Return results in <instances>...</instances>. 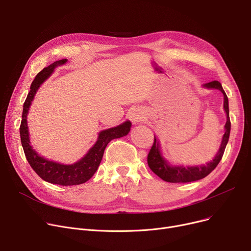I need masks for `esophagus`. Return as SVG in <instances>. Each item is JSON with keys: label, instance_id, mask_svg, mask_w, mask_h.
<instances>
[{"label": "esophagus", "instance_id": "esophagus-1", "mask_svg": "<svg viewBox=\"0 0 251 251\" xmlns=\"http://www.w3.org/2000/svg\"><path fill=\"white\" fill-rule=\"evenodd\" d=\"M130 118H131V121H132L134 124H136L141 121L142 114L140 112H133L132 114H131Z\"/></svg>", "mask_w": 251, "mask_h": 251}]
</instances>
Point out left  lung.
<instances>
[{
	"mask_svg": "<svg viewBox=\"0 0 251 251\" xmlns=\"http://www.w3.org/2000/svg\"><path fill=\"white\" fill-rule=\"evenodd\" d=\"M204 86L207 88H217V89L221 90L224 95V109H225V112L227 114V122L225 125L226 132L223 136L221 148H220L217 155L215 156V159L204 166L187 167V168H185V167H171L163 159V156L160 151L159 142H157V140L154 136L152 147L148 154V164L152 172L166 182L186 183V182L201 180V179L206 177L218 166V164L222 160L224 151H225L226 146H227L228 140H229V136H230V130H231L228 97L226 95V92L224 91L222 84L219 81L215 80L212 82H207L204 84Z\"/></svg>",
	"mask_w": 251,
	"mask_h": 251,
	"instance_id": "obj_1",
	"label": "left lung"
}]
</instances>
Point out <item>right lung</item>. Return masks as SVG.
Segmentation results:
<instances>
[{"label": "right lung", "instance_id": "right-lung-1", "mask_svg": "<svg viewBox=\"0 0 251 251\" xmlns=\"http://www.w3.org/2000/svg\"><path fill=\"white\" fill-rule=\"evenodd\" d=\"M66 62H67L66 59L56 61L48 66V67L44 68L41 72H38L35 76L30 86V91L28 92L27 98H26L23 104L22 120L20 124V138L26 159H27L29 165L39 177L51 184L71 186L85 183L94 176L100 164L103 151L107 148L108 143L115 138L127 135L130 131L131 123L127 121L117 127L100 131L95 146L89 150L84 157L73 165H61L46 160L43 156H39L29 144L28 127L27 120H26L28 109L38 87L52 73L57 66L65 64Z\"/></svg>", "mask_w": 251, "mask_h": 251}]
</instances>
